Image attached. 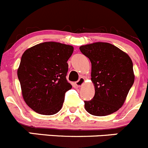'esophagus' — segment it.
<instances>
[{"instance_id": "obj_1", "label": "esophagus", "mask_w": 148, "mask_h": 148, "mask_svg": "<svg viewBox=\"0 0 148 148\" xmlns=\"http://www.w3.org/2000/svg\"><path fill=\"white\" fill-rule=\"evenodd\" d=\"M84 82H85V79H84V78L81 77V78H80L79 79H78V81L75 82V84H76L77 86H81L82 85Z\"/></svg>"}]
</instances>
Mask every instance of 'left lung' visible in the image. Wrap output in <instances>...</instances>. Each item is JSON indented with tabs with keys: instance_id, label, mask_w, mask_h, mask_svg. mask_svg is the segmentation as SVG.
<instances>
[{
	"instance_id": "8db88e82",
	"label": "left lung",
	"mask_w": 148,
	"mask_h": 148,
	"mask_svg": "<svg viewBox=\"0 0 148 148\" xmlns=\"http://www.w3.org/2000/svg\"><path fill=\"white\" fill-rule=\"evenodd\" d=\"M80 51L91 63L93 99L84 101L88 113L105 116L119 110L134 81L133 63L127 54L114 45L97 42L81 46Z\"/></svg>"
}]
</instances>
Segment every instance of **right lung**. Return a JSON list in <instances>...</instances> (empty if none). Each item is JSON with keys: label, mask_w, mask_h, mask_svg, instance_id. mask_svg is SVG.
<instances>
[{"label": "right lung", "mask_w": 148, "mask_h": 148, "mask_svg": "<svg viewBox=\"0 0 148 148\" xmlns=\"http://www.w3.org/2000/svg\"><path fill=\"white\" fill-rule=\"evenodd\" d=\"M73 52L72 46L57 42L39 43L24 52L17 75L24 100L35 112L50 115L61 110L72 88L66 76Z\"/></svg>", "instance_id": "1"}]
</instances>
